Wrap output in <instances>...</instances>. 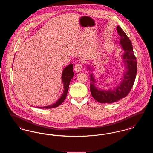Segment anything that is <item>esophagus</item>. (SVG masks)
Segmentation results:
<instances>
[{
  "label": "esophagus",
  "instance_id": "esophagus-1",
  "mask_svg": "<svg viewBox=\"0 0 153 153\" xmlns=\"http://www.w3.org/2000/svg\"><path fill=\"white\" fill-rule=\"evenodd\" d=\"M82 69V65L80 64H77L74 66V70L76 72H79Z\"/></svg>",
  "mask_w": 153,
  "mask_h": 153
}]
</instances>
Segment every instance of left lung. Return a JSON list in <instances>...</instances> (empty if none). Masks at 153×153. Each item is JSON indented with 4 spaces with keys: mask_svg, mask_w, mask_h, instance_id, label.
I'll use <instances>...</instances> for the list:
<instances>
[{
    "mask_svg": "<svg viewBox=\"0 0 153 153\" xmlns=\"http://www.w3.org/2000/svg\"><path fill=\"white\" fill-rule=\"evenodd\" d=\"M117 31L120 36V44L124 51L123 58L126 65L127 72L124 73L123 80L120 85L113 90L102 91L95 87L94 77L92 73L90 74V91L92 97L100 103H112L127 96L133 87L137 73V59L133 51L132 45L129 38L119 26Z\"/></svg>",
    "mask_w": 153,
    "mask_h": 153,
    "instance_id": "8db88e82",
    "label": "left lung"
}]
</instances>
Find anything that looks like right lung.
<instances>
[{"label":"right lung","instance_id":"1","mask_svg":"<svg viewBox=\"0 0 153 153\" xmlns=\"http://www.w3.org/2000/svg\"><path fill=\"white\" fill-rule=\"evenodd\" d=\"M73 75H74V73L73 72V65L71 64H69V65L67 66L63 70L62 74V82L64 83V91L63 92L62 95L61 96V97L58 99V101L51 105L45 106V107H38V108H42L45 109H49V108H53L57 107L59 105H61L65 100V99L66 97L68 91V88L69 86V83H70L71 80L73 77Z\"/></svg>","mask_w":153,"mask_h":153}]
</instances>
